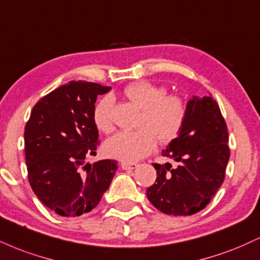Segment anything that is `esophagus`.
<instances>
[{"label": "esophagus", "mask_w": 260, "mask_h": 260, "mask_svg": "<svg viewBox=\"0 0 260 260\" xmlns=\"http://www.w3.org/2000/svg\"><path fill=\"white\" fill-rule=\"evenodd\" d=\"M138 167V164H134V162H121V168L122 170H134V168Z\"/></svg>", "instance_id": "34e87169"}]
</instances>
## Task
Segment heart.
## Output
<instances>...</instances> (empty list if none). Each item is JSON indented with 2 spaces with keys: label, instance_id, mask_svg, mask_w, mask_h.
Masks as SVG:
<instances>
[{
  "label": "heart",
  "instance_id": "1",
  "mask_svg": "<svg viewBox=\"0 0 260 260\" xmlns=\"http://www.w3.org/2000/svg\"><path fill=\"white\" fill-rule=\"evenodd\" d=\"M124 95L142 109L138 127L134 132H120L104 144L105 154L122 161H138L156 146L173 142L179 136L186 120V106L178 95L167 94L166 87L148 81H138L124 88ZM114 98L106 94L93 109V122L100 132L114 129L111 112Z\"/></svg>",
  "mask_w": 260,
  "mask_h": 260
}]
</instances>
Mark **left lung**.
Returning <instances> with one entry per match:
<instances>
[{
  "label": "left lung",
  "mask_w": 260,
  "mask_h": 260,
  "mask_svg": "<svg viewBox=\"0 0 260 260\" xmlns=\"http://www.w3.org/2000/svg\"><path fill=\"white\" fill-rule=\"evenodd\" d=\"M229 133L219 105L211 95L193 96L179 136L162 155L172 164L157 165L148 200L162 213L191 215L211 202L223 184L230 157Z\"/></svg>",
  "instance_id": "8db88e82"
}]
</instances>
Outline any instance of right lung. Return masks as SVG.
<instances>
[{
  "instance_id": "obj_1",
  "label": "right lung",
  "mask_w": 260,
  "mask_h": 260,
  "mask_svg": "<svg viewBox=\"0 0 260 260\" xmlns=\"http://www.w3.org/2000/svg\"><path fill=\"white\" fill-rule=\"evenodd\" d=\"M110 87L70 81L42 96L24 132L31 189L47 208L62 217H80L98 206L117 171V161L84 164L96 154L93 122L96 96Z\"/></svg>"
}]
</instances>
